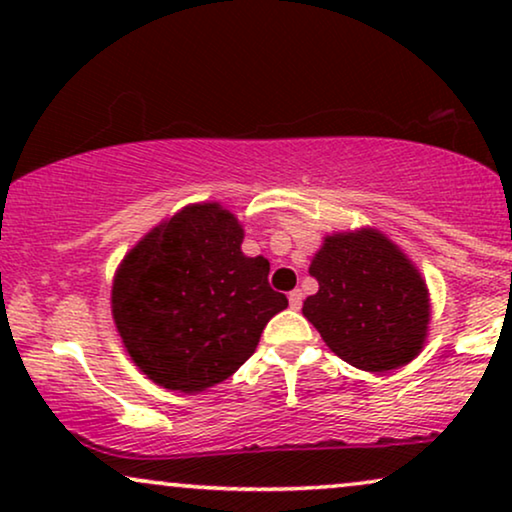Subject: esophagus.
I'll return each mask as SVG.
<instances>
[{"mask_svg":"<svg viewBox=\"0 0 512 512\" xmlns=\"http://www.w3.org/2000/svg\"><path fill=\"white\" fill-rule=\"evenodd\" d=\"M289 305H291V310H300V305H303V291L293 289L289 293Z\"/></svg>","mask_w":512,"mask_h":512,"instance_id":"1","label":"esophagus"}]
</instances>
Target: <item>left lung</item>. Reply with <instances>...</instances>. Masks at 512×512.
Listing matches in <instances>:
<instances>
[{"instance_id": "obj_1", "label": "left lung", "mask_w": 512, "mask_h": 512, "mask_svg": "<svg viewBox=\"0 0 512 512\" xmlns=\"http://www.w3.org/2000/svg\"><path fill=\"white\" fill-rule=\"evenodd\" d=\"M310 275L319 291L303 317L349 366L389 373L424 349L431 298L422 272L396 242L375 228L324 237Z\"/></svg>"}]
</instances>
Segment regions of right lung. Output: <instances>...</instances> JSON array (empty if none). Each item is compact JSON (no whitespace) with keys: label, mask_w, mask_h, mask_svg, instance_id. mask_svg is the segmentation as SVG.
<instances>
[{"label":"right lung","mask_w":512,"mask_h":512,"mask_svg":"<svg viewBox=\"0 0 512 512\" xmlns=\"http://www.w3.org/2000/svg\"><path fill=\"white\" fill-rule=\"evenodd\" d=\"M244 228L219 202H195L151 228L118 265L111 317L125 352L170 391L202 394L228 380L268 321L286 310L270 263L242 254Z\"/></svg>","instance_id":"right-lung-1"}]
</instances>
